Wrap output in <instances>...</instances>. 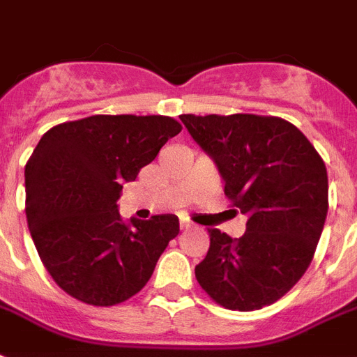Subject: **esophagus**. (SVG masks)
Here are the masks:
<instances>
[{
  "mask_svg": "<svg viewBox=\"0 0 357 357\" xmlns=\"http://www.w3.org/2000/svg\"><path fill=\"white\" fill-rule=\"evenodd\" d=\"M179 228H181V230H189V228H192V225L187 221H181L179 222Z\"/></svg>",
  "mask_w": 357,
  "mask_h": 357,
  "instance_id": "34e87169",
  "label": "esophagus"
}]
</instances>
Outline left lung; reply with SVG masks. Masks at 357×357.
<instances>
[{
  "label": "left lung",
  "instance_id": "1",
  "mask_svg": "<svg viewBox=\"0 0 357 357\" xmlns=\"http://www.w3.org/2000/svg\"><path fill=\"white\" fill-rule=\"evenodd\" d=\"M213 157L247 232L208 230L198 284L225 309L258 311L281 299L309 268L328 215V170L307 136L275 116L181 114Z\"/></svg>",
  "mask_w": 357,
  "mask_h": 357
}]
</instances>
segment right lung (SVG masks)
<instances>
[{
	"mask_svg": "<svg viewBox=\"0 0 357 357\" xmlns=\"http://www.w3.org/2000/svg\"><path fill=\"white\" fill-rule=\"evenodd\" d=\"M181 129L168 116L97 114L43 135L26 162L27 227L43 266L70 298L118 305L153 275L178 236V217L125 222L119 190Z\"/></svg>",
	"mask_w": 357,
	"mask_h": 357,
	"instance_id": "1",
	"label": "right lung"
}]
</instances>
